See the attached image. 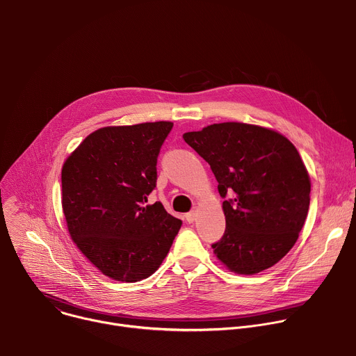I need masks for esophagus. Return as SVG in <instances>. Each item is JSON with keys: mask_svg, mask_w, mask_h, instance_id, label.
<instances>
[{"mask_svg": "<svg viewBox=\"0 0 356 356\" xmlns=\"http://www.w3.org/2000/svg\"><path fill=\"white\" fill-rule=\"evenodd\" d=\"M195 218H197V213H195V211H190V213H187V214H186V220H187V222H188V224L194 222V221H195Z\"/></svg>", "mask_w": 356, "mask_h": 356, "instance_id": "34e87169", "label": "esophagus"}]
</instances>
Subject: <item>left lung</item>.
<instances>
[{
  "label": "left lung",
  "instance_id": "1",
  "mask_svg": "<svg viewBox=\"0 0 356 356\" xmlns=\"http://www.w3.org/2000/svg\"><path fill=\"white\" fill-rule=\"evenodd\" d=\"M183 139L204 159L224 200L225 232L213 243L232 272L255 275L296 243L310 207V177L283 135L241 122L213 124Z\"/></svg>",
  "mask_w": 356,
  "mask_h": 356
}]
</instances>
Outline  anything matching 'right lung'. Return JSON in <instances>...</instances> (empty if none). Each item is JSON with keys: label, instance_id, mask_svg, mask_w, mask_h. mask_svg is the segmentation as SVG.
Instances as JSON below:
<instances>
[{"label": "right lung", "instance_id": "obj_1", "mask_svg": "<svg viewBox=\"0 0 356 356\" xmlns=\"http://www.w3.org/2000/svg\"><path fill=\"white\" fill-rule=\"evenodd\" d=\"M172 122L106 127L90 134L62 169V206L72 239L106 276L139 282L155 273L181 221L161 201L146 206Z\"/></svg>", "mask_w": 356, "mask_h": 356}]
</instances>
